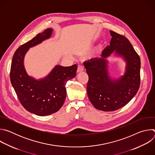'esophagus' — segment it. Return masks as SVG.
Here are the masks:
<instances>
[{"instance_id":"obj_1","label":"esophagus","mask_w":155,"mask_h":155,"mask_svg":"<svg viewBox=\"0 0 155 155\" xmlns=\"http://www.w3.org/2000/svg\"><path fill=\"white\" fill-rule=\"evenodd\" d=\"M82 71H83V68L82 67V66H81V65L78 66V68H77V73H80V72H81Z\"/></svg>"}]
</instances>
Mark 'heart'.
<instances>
[{"instance_id": "1", "label": "heart", "mask_w": 155, "mask_h": 155, "mask_svg": "<svg viewBox=\"0 0 155 155\" xmlns=\"http://www.w3.org/2000/svg\"><path fill=\"white\" fill-rule=\"evenodd\" d=\"M101 50V46H99V47L97 48V49L96 50V51L94 53H98V52H99V51ZM95 53H94V54H95ZM93 55H94V54H93Z\"/></svg>"}]
</instances>
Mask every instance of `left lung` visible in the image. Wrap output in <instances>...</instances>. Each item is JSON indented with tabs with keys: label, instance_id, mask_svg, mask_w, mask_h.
Here are the masks:
<instances>
[{
	"label": "left lung",
	"instance_id": "8db88e82",
	"mask_svg": "<svg viewBox=\"0 0 155 155\" xmlns=\"http://www.w3.org/2000/svg\"><path fill=\"white\" fill-rule=\"evenodd\" d=\"M110 32V45L103 50L102 57L83 62L89 77L88 98L96 109L104 112L115 111L126 105L137 94L140 80L139 56L127 38ZM111 55L125 62L124 75L117 78L109 74L107 58Z\"/></svg>",
	"mask_w": 155,
	"mask_h": 155
}]
</instances>
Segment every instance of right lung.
Segmentation results:
<instances>
[{
  "instance_id": "right-lung-1",
  "label": "right lung",
  "mask_w": 155,
  "mask_h": 155,
  "mask_svg": "<svg viewBox=\"0 0 155 155\" xmlns=\"http://www.w3.org/2000/svg\"><path fill=\"white\" fill-rule=\"evenodd\" d=\"M53 29L39 33L31 40L20 46L15 51L11 65L10 81L19 102L28 112L38 116L57 112L66 97L65 84L76 75L77 65L64 67L56 65L45 77L37 79L30 76L24 60L30 48L51 38Z\"/></svg>"
}]
</instances>
